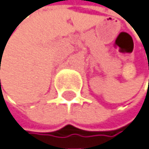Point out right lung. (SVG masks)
<instances>
[{
    "label": "right lung",
    "mask_w": 149,
    "mask_h": 149,
    "mask_svg": "<svg viewBox=\"0 0 149 149\" xmlns=\"http://www.w3.org/2000/svg\"><path fill=\"white\" fill-rule=\"evenodd\" d=\"M0 81H1V80H0Z\"/></svg>",
    "instance_id": "right-lung-1"
}]
</instances>
